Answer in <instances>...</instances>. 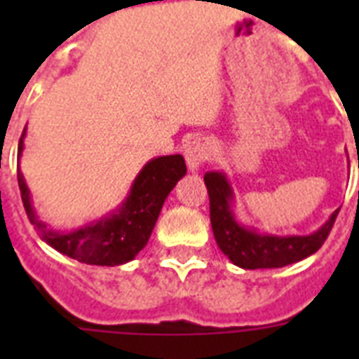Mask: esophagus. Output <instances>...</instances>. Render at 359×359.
<instances>
[{"instance_id":"obj_1","label":"esophagus","mask_w":359,"mask_h":359,"mask_svg":"<svg viewBox=\"0 0 359 359\" xmlns=\"http://www.w3.org/2000/svg\"><path fill=\"white\" fill-rule=\"evenodd\" d=\"M212 154V147L205 140H191L184 149V158L186 165L190 169L191 173H196L197 169L201 168L203 163L207 162L208 158Z\"/></svg>"}]
</instances>
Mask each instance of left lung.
I'll use <instances>...</instances> for the list:
<instances>
[{"instance_id": "8db88e82", "label": "left lung", "mask_w": 359, "mask_h": 359, "mask_svg": "<svg viewBox=\"0 0 359 359\" xmlns=\"http://www.w3.org/2000/svg\"><path fill=\"white\" fill-rule=\"evenodd\" d=\"M205 184L210 197V224L216 244L233 264L244 270L281 268L313 255L328 238L339 214V208L334 210L330 218L309 235L261 233L236 218L235 190L224 171L205 173Z\"/></svg>"}]
</instances>
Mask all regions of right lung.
<instances>
[{"instance_id": "obj_1", "label": "right lung", "mask_w": 359, "mask_h": 359, "mask_svg": "<svg viewBox=\"0 0 359 359\" xmlns=\"http://www.w3.org/2000/svg\"><path fill=\"white\" fill-rule=\"evenodd\" d=\"M25 130L18 143V160L24 152ZM186 175L180 154L152 158L135 175L119 207L102 218L72 231L52 229L33 207V197L18 165V186L25 214L41 238L59 253L97 266H119L130 262L147 245L163 203L177 182Z\"/></svg>"}]
</instances>
